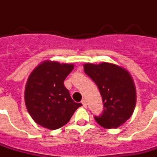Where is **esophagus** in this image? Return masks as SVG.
Masks as SVG:
<instances>
[{"label": "esophagus", "instance_id": "esophagus-1", "mask_svg": "<svg viewBox=\"0 0 157 157\" xmlns=\"http://www.w3.org/2000/svg\"><path fill=\"white\" fill-rule=\"evenodd\" d=\"M82 105L84 106V107H86V101L85 100V99H83V100H82Z\"/></svg>", "mask_w": 157, "mask_h": 157}]
</instances>
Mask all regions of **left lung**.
Wrapping results in <instances>:
<instances>
[{
    "label": "left lung",
    "mask_w": 157,
    "mask_h": 157,
    "mask_svg": "<svg viewBox=\"0 0 157 157\" xmlns=\"http://www.w3.org/2000/svg\"><path fill=\"white\" fill-rule=\"evenodd\" d=\"M84 71L97 85L101 94L104 111L95 120L107 129L119 128L132 117L137 101L132 75L115 63H86Z\"/></svg>",
    "instance_id": "8db88e82"
}]
</instances>
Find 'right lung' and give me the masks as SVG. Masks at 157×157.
Masks as SVG:
<instances>
[{"label": "right lung", "mask_w": 157, "mask_h": 157, "mask_svg": "<svg viewBox=\"0 0 157 157\" xmlns=\"http://www.w3.org/2000/svg\"><path fill=\"white\" fill-rule=\"evenodd\" d=\"M73 69V63L46 60L29 74L25 101L28 112L37 124L50 130L62 128L82 105L74 102L63 85Z\"/></svg>", "instance_id": "obj_1"}]
</instances>
